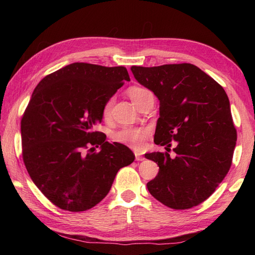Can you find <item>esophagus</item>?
<instances>
[{"mask_svg":"<svg viewBox=\"0 0 255 255\" xmlns=\"http://www.w3.org/2000/svg\"><path fill=\"white\" fill-rule=\"evenodd\" d=\"M134 155H136V160L137 161H143L144 160V158L142 155H140V154H138V153H134Z\"/></svg>","mask_w":255,"mask_h":255,"instance_id":"obj_1","label":"esophagus"}]
</instances>
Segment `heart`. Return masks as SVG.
Wrapping results in <instances>:
<instances>
[{
	"mask_svg": "<svg viewBox=\"0 0 255 255\" xmlns=\"http://www.w3.org/2000/svg\"><path fill=\"white\" fill-rule=\"evenodd\" d=\"M147 92L149 91L143 88L132 86V88L128 90V95L130 97V100L133 102V104H136L140 97H141L144 93H147ZM112 103H113L112 100H108L102 108V115L104 119H107L111 115ZM147 133L148 131L143 128H125L123 130L117 132L114 138H115V140L118 142L128 144L134 149H140L143 145V141L145 137H147Z\"/></svg>",
	"mask_w": 255,
	"mask_h": 255,
	"instance_id": "b5f03b06",
	"label": "heart"
}]
</instances>
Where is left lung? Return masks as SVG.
I'll return each instance as SVG.
<instances>
[{
  "mask_svg": "<svg viewBox=\"0 0 255 255\" xmlns=\"http://www.w3.org/2000/svg\"><path fill=\"white\" fill-rule=\"evenodd\" d=\"M134 79L160 101L154 143L167 152L145 153L159 165L148 191L173 209H188L213 194L232 163L237 129L223 86L191 63L131 67ZM177 141L174 158L168 154Z\"/></svg>",
  "mask_w": 255,
  "mask_h": 255,
  "instance_id": "8db88e82",
  "label": "left lung"
}]
</instances>
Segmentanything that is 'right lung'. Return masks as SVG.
<instances>
[{
    "label": "right lung",
    "instance_id": "add662e5",
    "mask_svg": "<svg viewBox=\"0 0 255 255\" xmlns=\"http://www.w3.org/2000/svg\"><path fill=\"white\" fill-rule=\"evenodd\" d=\"M125 81H130L125 67L74 62L48 74L32 92L20 122L23 161L35 185L60 209L94 207L119 169L133 162L128 147L93 130Z\"/></svg>",
    "mask_w": 255,
    "mask_h": 255
}]
</instances>
